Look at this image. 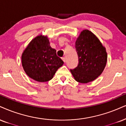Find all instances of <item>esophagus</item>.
<instances>
[{"label":"esophagus","mask_w":126,"mask_h":126,"mask_svg":"<svg viewBox=\"0 0 126 126\" xmlns=\"http://www.w3.org/2000/svg\"><path fill=\"white\" fill-rule=\"evenodd\" d=\"M62 60H63V62H65L66 59H65V57H63V58H62Z\"/></svg>","instance_id":"esophagus-1"}]
</instances>
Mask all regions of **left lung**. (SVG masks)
<instances>
[{"instance_id": "8db88e82", "label": "left lung", "mask_w": 126, "mask_h": 126, "mask_svg": "<svg viewBox=\"0 0 126 126\" xmlns=\"http://www.w3.org/2000/svg\"><path fill=\"white\" fill-rule=\"evenodd\" d=\"M78 64L70 69L77 82L85 83L96 79L106 66L107 53L98 38L89 30L81 32L75 42Z\"/></svg>"}]
</instances>
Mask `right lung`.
Wrapping results in <instances>:
<instances>
[{"mask_svg": "<svg viewBox=\"0 0 126 126\" xmlns=\"http://www.w3.org/2000/svg\"><path fill=\"white\" fill-rule=\"evenodd\" d=\"M22 65L27 75L40 82L51 80L63 61L57 55L47 37L39 35L30 42L21 57Z\"/></svg>", "mask_w": 126, "mask_h": 126, "instance_id": "1", "label": "right lung"}]
</instances>
